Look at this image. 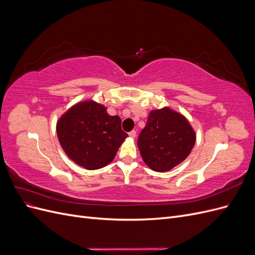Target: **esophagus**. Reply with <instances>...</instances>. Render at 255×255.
I'll return each instance as SVG.
<instances>
[{"label":"esophagus","instance_id":"esophagus-1","mask_svg":"<svg viewBox=\"0 0 255 255\" xmlns=\"http://www.w3.org/2000/svg\"><path fill=\"white\" fill-rule=\"evenodd\" d=\"M128 135H129V137L135 138L136 137V130H130V132L128 133Z\"/></svg>","mask_w":255,"mask_h":255}]
</instances>
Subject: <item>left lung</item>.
I'll return each instance as SVG.
<instances>
[{
	"label": "left lung",
	"mask_w": 255,
	"mask_h": 255,
	"mask_svg": "<svg viewBox=\"0 0 255 255\" xmlns=\"http://www.w3.org/2000/svg\"><path fill=\"white\" fill-rule=\"evenodd\" d=\"M196 134L187 119L168 107L152 111L137 145L152 170L165 172L181 164L194 148Z\"/></svg>",
	"instance_id": "left-lung-1"
}]
</instances>
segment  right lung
Masks as SVG:
<instances>
[{"instance_id":"1","label":"right lung","mask_w":255,"mask_h":255,"mask_svg":"<svg viewBox=\"0 0 255 255\" xmlns=\"http://www.w3.org/2000/svg\"><path fill=\"white\" fill-rule=\"evenodd\" d=\"M61 148L74 163L88 170L103 168L114 159L128 134L118 116L94 101L72 106L57 122Z\"/></svg>"}]
</instances>
